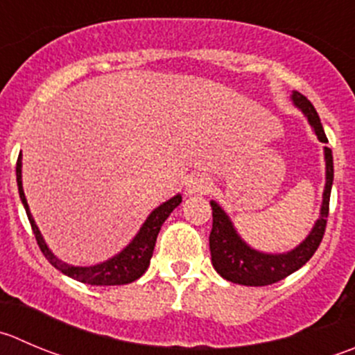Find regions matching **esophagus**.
I'll use <instances>...</instances> for the list:
<instances>
[{
  "mask_svg": "<svg viewBox=\"0 0 355 355\" xmlns=\"http://www.w3.org/2000/svg\"><path fill=\"white\" fill-rule=\"evenodd\" d=\"M211 187V182L205 175H191L185 180V192L187 194H206Z\"/></svg>",
  "mask_w": 355,
  "mask_h": 355,
  "instance_id": "1",
  "label": "esophagus"
}]
</instances>
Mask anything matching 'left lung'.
Segmentation results:
<instances>
[{"instance_id":"obj_1","label":"left lung","mask_w":355,"mask_h":355,"mask_svg":"<svg viewBox=\"0 0 355 355\" xmlns=\"http://www.w3.org/2000/svg\"><path fill=\"white\" fill-rule=\"evenodd\" d=\"M291 101L304 112L318 139L322 144H328L324 128H322L314 105L298 92H293ZM324 161L326 185L324 192H322L321 215L309 236L288 253H263V251L253 250L250 244L241 239L222 206L215 201L209 202L213 209V227L209 232L211 263L223 279L236 284H244V286H267V284H274L288 277L311 260L324 236L326 218L329 213V196H331L333 185V154L329 147H324Z\"/></svg>"}]
</instances>
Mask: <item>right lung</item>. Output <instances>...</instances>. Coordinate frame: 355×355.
Segmentation results:
<instances>
[{"instance_id": "add662e5", "label": "right lung", "mask_w": 355, "mask_h": 355, "mask_svg": "<svg viewBox=\"0 0 355 355\" xmlns=\"http://www.w3.org/2000/svg\"><path fill=\"white\" fill-rule=\"evenodd\" d=\"M17 185H19V194L20 201H22L24 208H26L27 218H29L31 227H33V232L36 236L37 246L43 251V254L46 257V260L53 265L55 269L60 270L65 276L72 277V279L79 281V283L92 284V286H119V284H128L133 281L139 279L144 272L147 270L150 263V257H153L154 246H156L157 234H159L161 225L164 223V220L170 216V213L177 208L182 202V196L177 194L171 199H168L166 202L157 206L147 220L144 222V225L140 227L139 234L133 237L132 243L125 248L123 251H119L116 257L109 258V260L101 261L97 265H90V267H74V265H69L65 261L58 260L53 253L50 251V248L44 243L43 236H41L40 229H37L36 222H34L33 215L29 211V205H27L26 194H24L22 189V153H20L19 159H17Z\"/></svg>"}]
</instances>
